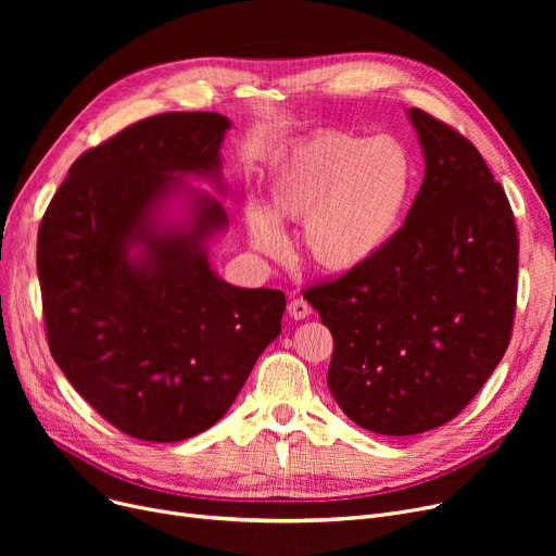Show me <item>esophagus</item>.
<instances>
[{
  "instance_id": "obj_1",
  "label": "esophagus",
  "mask_w": 556,
  "mask_h": 556,
  "mask_svg": "<svg viewBox=\"0 0 556 556\" xmlns=\"http://www.w3.org/2000/svg\"><path fill=\"white\" fill-rule=\"evenodd\" d=\"M311 313H313L311 304L306 300H302V298H295V300L288 302V315L293 317V319H306Z\"/></svg>"
}]
</instances>
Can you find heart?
Listing matches in <instances>:
<instances>
[{
    "mask_svg": "<svg viewBox=\"0 0 556 556\" xmlns=\"http://www.w3.org/2000/svg\"><path fill=\"white\" fill-rule=\"evenodd\" d=\"M413 187L415 162L396 137L317 132L275 166L263 207L245 204L250 245L279 256L286 248L279 223H302L300 248L311 268L356 273L392 243Z\"/></svg>",
    "mask_w": 556,
    "mask_h": 556,
    "instance_id": "1",
    "label": "heart"
}]
</instances>
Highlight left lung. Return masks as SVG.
Returning <instances> with one entry per match:
<instances>
[{
  "label": "left lung",
  "instance_id": "obj_1",
  "mask_svg": "<svg viewBox=\"0 0 556 556\" xmlns=\"http://www.w3.org/2000/svg\"><path fill=\"white\" fill-rule=\"evenodd\" d=\"M426 170L392 243L304 298L333 336L327 386L361 428L405 437L457 417L503 361L516 306L509 200L476 146L410 108Z\"/></svg>",
  "mask_w": 556,
  "mask_h": 556
}]
</instances>
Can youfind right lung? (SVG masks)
Wrapping results in <instances>:
<instances>
[{"label": "right lung", "mask_w": 556, "mask_h": 556, "mask_svg": "<svg viewBox=\"0 0 556 556\" xmlns=\"http://www.w3.org/2000/svg\"><path fill=\"white\" fill-rule=\"evenodd\" d=\"M229 128L218 112H166L122 130L72 164L38 231L51 356L141 442L212 428L281 333V290L231 286L210 261L229 227L215 198Z\"/></svg>", "instance_id": "add662e5"}]
</instances>
